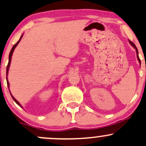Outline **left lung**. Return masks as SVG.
<instances>
[{
	"instance_id": "left-lung-1",
	"label": "left lung",
	"mask_w": 146,
	"mask_h": 146,
	"mask_svg": "<svg viewBox=\"0 0 146 146\" xmlns=\"http://www.w3.org/2000/svg\"><path fill=\"white\" fill-rule=\"evenodd\" d=\"M129 43H130V44H131V45H132V46L134 47V48L135 49V50H136V53H137V59H138V60H139V64H141V60H140V59H139V55H138V50H137V48L136 47V46H135V45L134 44V43H133L132 41H131L129 40Z\"/></svg>"
}]
</instances>
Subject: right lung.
Masks as SVG:
<instances>
[{"label": "right lung", "instance_id": "add662e5", "mask_svg": "<svg viewBox=\"0 0 146 146\" xmlns=\"http://www.w3.org/2000/svg\"><path fill=\"white\" fill-rule=\"evenodd\" d=\"M22 36H23V35H22V36H21V37H20V40H19L16 43H15V45H13V47H12V49H11V52H10V53H9V62H8V64H7V86H8V88H9V82H8V80H7V75H8V71H9V66H10V64H11V57H12V54H13V51H14V50H15V47H16V46L17 45V44H18L19 43H20V40H21V38H22ZM9 92H10V91H9ZM10 94H11V97H12V99H13V101L15 102V103H17V105H19V106H20L21 108H22V105H21V104L20 103H19L18 101H17L16 99H15V98L13 97V96H12V94H11V93L10 92Z\"/></svg>", "mask_w": 146, "mask_h": 146}]
</instances>
